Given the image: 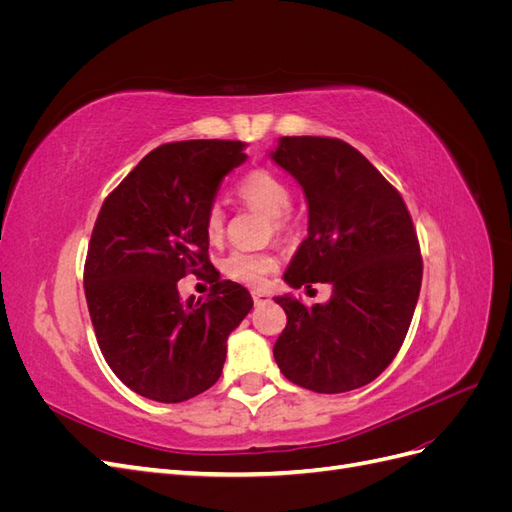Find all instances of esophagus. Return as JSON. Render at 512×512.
Masks as SVG:
<instances>
[{"label": "esophagus", "mask_w": 512, "mask_h": 512, "mask_svg": "<svg viewBox=\"0 0 512 512\" xmlns=\"http://www.w3.org/2000/svg\"><path fill=\"white\" fill-rule=\"evenodd\" d=\"M252 299H254L256 305H260V303L271 301V294L265 292V290H252Z\"/></svg>", "instance_id": "esophagus-1"}]
</instances>
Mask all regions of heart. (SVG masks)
<instances>
[{
    "mask_svg": "<svg viewBox=\"0 0 512 512\" xmlns=\"http://www.w3.org/2000/svg\"><path fill=\"white\" fill-rule=\"evenodd\" d=\"M239 196L256 207L258 211L267 213L273 220V226L282 230L286 224V211L292 203V192L288 183L277 177L271 170H252L250 175H245L237 185ZM205 232L211 241H220L224 235V211L220 205H211L205 215ZM275 258L267 252H245L235 250L230 252L224 262L222 271L232 277V280L260 286L267 280V275L275 269Z\"/></svg>",
    "mask_w": 512,
    "mask_h": 512,
    "instance_id": "heart-1",
    "label": "heart"
}]
</instances>
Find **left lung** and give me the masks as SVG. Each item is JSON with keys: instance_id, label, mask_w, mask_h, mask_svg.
<instances>
[{"instance_id": "obj_1", "label": "left lung", "mask_w": 512, "mask_h": 512, "mask_svg": "<svg viewBox=\"0 0 512 512\" xmlns=\"http://www.w3.org/2000/svg\"><path fill=\"white\" fill-rule=\"evenodd\" d=\"M271 160L307 198V239L284 273L290 288L331 284L327 303L275 297L288 316L273 346L282 374L316 393L376 380L404 344L423 260L404 198L339 138L282 136Z\"/></svg>"}]
</instances>
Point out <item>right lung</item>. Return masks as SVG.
<instances>
[{"mask_svg":"<svg viewBox=\"0 0 512 512\" xmlns=\"http://www.w3.org/2000/svg\"><path fill=\"white\" fill-rule=\"evenodd\" d=\"M241 141H181L153 149L106 196L85 260V297L115 376L179 404L222 376L226 339L254 305L220 280L203 301L179 297L185 273H211L205 215L222 179L247 156ZM209 277V275H207Z\"/></svg>","mask_w":512,"mask_h":512,"instance_id":"1","label":"right lung"}]
</instances>
